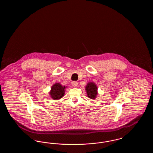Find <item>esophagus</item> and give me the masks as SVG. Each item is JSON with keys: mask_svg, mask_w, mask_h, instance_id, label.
I'll use <instances>...</instances> for the list:
<instances>
[{"mask_svg": "<svg viewBox=\"0 0 153 153\" xmlns=\"http://www.w3.org/2000/svg\"><path fill=\"white\" fill-rule=\"evenodd\" d=\"M72 85H73L74 87H76L77 86L78 83H77V82H76V81H73V82H72Z\"/></svg>", "mask_w": 153, "mask_h": 153, "instance_id": "34e87169", "label": "esophagus"}]
</instances>
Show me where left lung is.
Wrapping results in <instances>:
<instances>
[{
  "instance_id": "8db88e82",
  "label": "left lung",
  "mask_w": 153,
  "mask_h": 153,
  "mask_svg": "<svg viewBox=\"0 0 153 153\" xmlns=\"http://www.w3.org/2000/svg\"><path fill=\"white\" fill-rule=\"evenodd\" d=\"M85 90L88 97L90 99H94L97 95V87L94 82H88L85 87Z\"/></svg>"
}]
</instances>
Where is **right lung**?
<instances>
[{
  "label": "right lung",
  "instance_id": "1",
  "mask_svg": "<svg viewBox=\"0 0 153 153\" xmlns=\"http://www.w3.org/2000/svg\"><path fill=\"white\" fill-rule=\"evenodd\" d=\"M65 86H62L59 83H56L51 88L50 95L51 98L54 100H58L62 97L65 94Z\"/></svg>",
  "mask_w": 153,
  "mask_h": 153
}]
</instances>
